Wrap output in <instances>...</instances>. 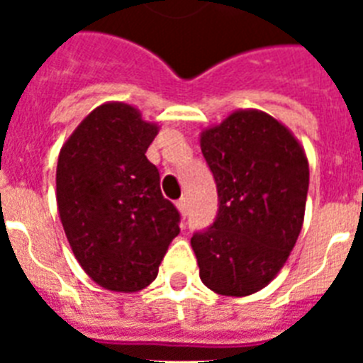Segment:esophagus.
Instances as JSON below:
<instances>
[{"label": "esophagus", "instance_id": "esophagus-1", "mask_svg": "<svg viewBox=\"0 0 363 363\" xmlns=\"http://www.w3.org/2000/svg\"><path fill=\"white\" fill-rule=\"evenodd\" d=\"M177 209L181 211L182 216H186V213H188V201H186V198H181V199H179V201H177Z\"/></svg>", "mask_w": 363, "mask_h": 363}]
</instances>
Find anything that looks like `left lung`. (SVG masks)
Listing matches in <instances>:
<instances>
[{
  "instance_id": "obj_1",
  "label": "left lung",
  "mask_w": 363,
  "mask_h": 363,
  "mask_svg": "<svg viewBox=\"0 0 363 363\" xmlns=\"http://www.w3.org/2000/svg\"><path fill=\"white\" fill-rule=\"evenodd\" d=\"M218 190L213 226L194 233L199 277L222 296L265 288L286 264L303 226L309 162L286 125L239 109L199 137Z\"/></svg>"
}]
</instances>
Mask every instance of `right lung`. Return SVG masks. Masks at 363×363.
I'll return each mask as SVG.
<instances>
[{
	"label": "right lung",
	"mask_w": 363,
	"mask_h": 363,
	"mask_svg": "<svg viewBox=\"0 0 363 363\" xmlns=\"http://www.w3.org/2000/svg\"><path fill=\"white\" fill-rule=\"evenodd\" d=\"M158 124L133 105L107 101L77 125L60 150L56 201L77 262L96 284L139 292L158 275L181 215L160 190L145 156Z\"/></svg>",
	"instance_id": "1"
}]
</instances>
